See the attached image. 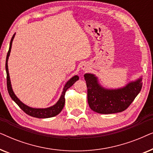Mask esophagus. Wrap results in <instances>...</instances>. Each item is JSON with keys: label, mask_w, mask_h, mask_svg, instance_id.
<instances>
[{"label": "esophagus", "mask_w": 153, "mask_h": 153, "mask_svg": "<svg viewBox=\"0 0 153 153\" xmlns=\"http://www.w3.org/2000/svg\"><path fill=\"white\" fill-rule=\"evenodd\" d=\"M81 68H82V69H83V70H87V69L88 68V67H87V65H84V64L83 65Z\"/></svg>", "instance_id": "1"}]
</instances>
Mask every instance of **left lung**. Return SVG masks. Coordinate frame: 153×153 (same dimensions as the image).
<instances>
[{"label": "left lung", "mask_w": 153, "mask_h": 153, "mask_svg": "<svg viewBox=\"0 0 153 153\" xmlns=\"http://www.w3.org/2000/svg\"><path fill=\"white\" fill-rule=\"evenodd\" d=\"M84 77L90 107L102 114H115L127 109L142 88L141 79L129 83L123 88L106 90L98 85L97 78L93 74H85Z\"/></svg>", "instance_id": "8db88e82"}]
</instances>
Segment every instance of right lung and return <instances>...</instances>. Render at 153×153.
Returning a JSON list of instances; mask_svg holds the SVG:
<instances>
[{
  "mask_svg": "<svg viewBox=\"0 0 153 153\" xmlns=\"http://www.w3.org/2000/svg\"><path fill=\"white\" fill-rule=\"evenodd\" d=\"M14 37V35L12 36L11 41H10V48L9 51L7 52V57H6V62H5V69H6V73H7V88L9 95L12 100L16 102V104L26 113V114L29 115V116L35 117V118H51V117H53L57 116L58 114H60V112L61 111L62 108L64 107L65 105V94L67 90L69 88L72 86V85L75 83V81L79 80V76H73L72 79H70V80L68 81V83H66L65 85L63 91H62L61 97H60V100H58V102L56 103L55 105L53 106H51L49 108H30L29 106L25 105L24 103H22L16 97V96L14 95L13 91L12 89L11 86V83H10V79L9 76V72H8V67H7V60L8 58H9L10 51H11L12 48V44L13 39Z\"/></svg>",
  "mask_w": 153,
  "mask_h": 153,
  "instance_id": "right-lung-1",
  "label": "right lung"
}]
</instances>
